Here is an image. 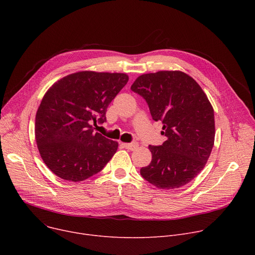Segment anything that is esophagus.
Instances as JSON below:
<instances>
[{"instance_id": "obj_1", "label": "esophagus", "mask_w": 255, "mask_h": 255, "mask_svg": "<svg viewBox=\"0 0 255 255\" xmlns=\"http://www.w3.org/2000/svg\"><path fill=\"white\" fill-rule=\"evenodd\" d=\"M123 146L127 149H130V150H135L137 147H138V143L137 142H131V143H123L122 144Z\"/></svg>"}]
</instances>
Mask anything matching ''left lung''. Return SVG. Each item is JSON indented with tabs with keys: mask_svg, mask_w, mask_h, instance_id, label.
<instances>
[{
	"mask_svg": "<svg viewBox=\"0 0 255 255\" xmlns=\"http://www.w3.org/2000/svg\"><path fill=\"white\" fill-rule=\"evenodd\" d=\"M131 90L146 101L151 117L162 123V145L140 174L154 187L177 189L204 168L214 145V110L198 83L185 72L162 70L142 75Z\"/></svg>",
	"mask_w": 255,
	"mask_h": 255,
	"instance_id": "obj_1",
	"label": "left lung"
}]
</instances>
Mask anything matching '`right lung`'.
Segmentation results:
<instances>
[{
  "label": "right lung",
  "mask_w": 255,
  "mask_h": 255,
  "mask_svg": "<svg viewBox=\"0 0 255 255\" xmlns=\"http://www.w3.org/2000/svg\"><path fill=\"white\" fill-rule=\"evenodd\" d=\"M125 74L80 71L56 82L36 113L35 138L47 167L62 179L82 181L110 161L118 143L95 132L107 108L128 83Z\"/></svg>",
  "instance_id": "add662e5"
}]
</instances>
